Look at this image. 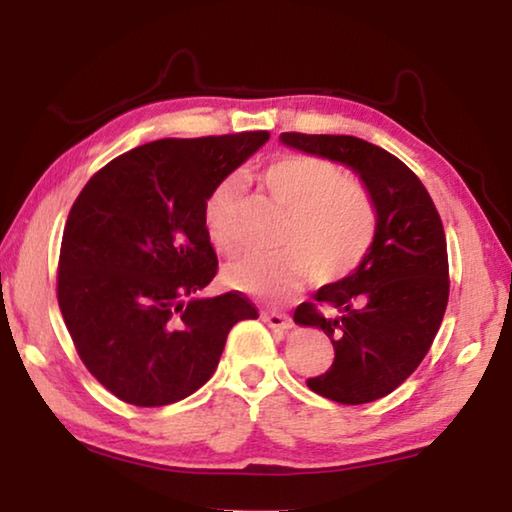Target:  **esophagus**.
<instances>
[{
  "label": "esophagus",
  "mask_w": 512,
  "mask_h": 512,
  "mask_svg": "<svg viewBox=\"0 0 512 512\" xmlns=\"http://www.w3.org/2000/svg\"><path fill=\"white\" fill-rule=\"evenodd\" d=\"M262 320L275 332H287L293 325V320L287 314H280V311H262Z\"/></svg>",
  "instance_id": "1"
}]
</instances>
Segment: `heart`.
I'll return each mask as SVG.
<instances>
[{
	"instance_id": "obj_1",
	"label": "heart",
	"mask_w": 512,
	"mask_h": 512,
	"mask_svg": "<svg viewBox=\"0 0 512 512\" xmlns=\"http://www.w3.org/2000/svg\"><path fill=\"white\" fill-rule=\"evenodd\" d=\"M257 185L287 210L275 255H241L225 266L232 289L280 300L296 293L311 273L318 282H339L368 257L377 232V207L359 178L341 164L309 153H284L257 173ZM241 187L225 178L205 201L203 223L221 253L237 246Z\"/></svg>"
}]
</instances>
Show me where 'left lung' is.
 <instances>
[{
    "instance_id": "8db88e82",
    "label": "left lung",
    "mask_w": 512,
    "mask_h": 512,
    "mask_svg": "<svg viewBox=\"0 0 512 512\" xmlns=\"http://www.w3.org/2000/svg\"><path fill=\"white\" fill-rule=\"evenodd\" d=\"M280 140L359 173L377 207L368 257L352 275L325 284L298 305V325L323 329L334 361L307 379L339 404H366L393 393L429 352L449 298L447 241L420 178L379 146L352 135L282 133Z\"/></svg>"
}]
</instances>
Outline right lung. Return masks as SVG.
<instances>
[{"instance_id":"1","label":"right lung","mask_w":512,"mask_h":512,"mask_svg":"<svg viewBox=\"0 0 512 512\" xmlns=\"http://www.w3.org/2000/svg\"><path fill=\"white\" fill-rule=\"evenodd\" d=\"M268 137L142 144L94 173L69 210L58 307L85 368L121 402L192 395L214 375L230 329L259 316L239 291L196 293L219 268L203 223L207 196Z\"/></svg>"}]
</instances>
